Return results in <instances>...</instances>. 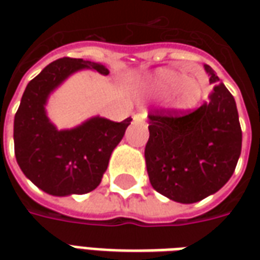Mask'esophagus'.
Here are the masks:
<instances>
[{
    "instance_id": "esophagus-1",
    "label": "esophagus",
    "mask_w": 260,
    "mask_h": 260,
    "mask_svg": "<svg viewBox=\"0 0 260 260\" xmlns=\"http://www.w3.org/2000/svg\"><path fill=\"white\" fill-rule=\"evenodd\" d=\"M146 117H147V114L145 113V111H143V113L135 114V115H134V121H135V122H142V121H145V119H146Z\"/></svg>"
}]
</instances>
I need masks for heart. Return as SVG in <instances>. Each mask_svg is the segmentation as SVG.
Instances as JSON below:
<instances>
[{"label":"heart","mask_w":260,"mask_h":260,"mask_svg":"<svg viewBox=\"0 0 260 260\" xmlns=\"http://www.w3.org/2000/svg\"><path fill=\"white\" fill-rule=\"evenodd\" d=\"M147 91L153 96L173 97V106L178 110H191L201 102L202 90L201 82L189 79V76L174 69H160L147 83Z\"/></svg>","instance_id":"1"}]
</instances>
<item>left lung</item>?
Here are the masks:
<instances>
[{"mask_svg": "<svg viewBox=\"0 0 260 260\" xmlns=\"http://www.w3.org/2000/svg\"><path fill=\"white\" fill-rule=\"evenodd\" d=\"M210 102L186 115H149L145 160L152 186L178 203H195L221 189L234 173L242 145L237 104L212 67Z\"/></svg>", "mask_w": 260, "mask_h": 260, "instance_id": "obj_1", "label": "left lung"}]
</instances>
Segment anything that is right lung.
<instances>
[{
    "mask_svg": "<svg viewBox=\"0 0 260 260\" xmlns=\"http://www.w3.org/2000/svg\"><path fill=\"white\" fill-rule=\"evenodd\" d=\"M79 71L110 74L103 64L87 59H57L27 83L15 114L16 161L26 178L48 195H83L97 188L132 121L114 122L94 115L74 128L58 129L46 106L54 91Z\"/></svg>",
    "mask_w": 260,
    "mask_h": 260,
    "instance_id": "right-lung-1",
    "label": "right lung"
}]
</instances>
